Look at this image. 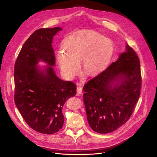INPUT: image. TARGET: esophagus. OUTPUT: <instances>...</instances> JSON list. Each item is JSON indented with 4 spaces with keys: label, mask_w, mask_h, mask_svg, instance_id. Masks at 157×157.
Wrapping results in <instances>:
<instances>
[{
    "label": "esophagus",
    "mask_w": 157,
    "mask_h": 157,
    "mask_svg": "<svg viewBox=\"0 0 157 157\" xmlns=\"http://www.w3.org/2000/svg\"><path fill=\"white\" fill-rule=\"evenodd\" d=\"M77 94L78 95H80L82 94V88L80 87V86H78L77 88Z\"/></svg>",
    "instance_id": "1"
}]
</instances>
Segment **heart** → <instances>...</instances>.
Segmentation results:
<instances>
[{"instance_id":"1","label":"heart","mask_w":157,"mask_h":157,"mask_svg":"<svg viewBox=\"0 0 157 157\" xmlns=\"http://www.w3.org/2000/svg\"><path fill=\"white\" fill-rule=\"evenodd\" d=\"M63 51L56 53V62L63 75L72 79L83 71L88 76H96L108 67L114 53L113 41L93 30H80L66 37Z\"/></svg>"}]
</instances>
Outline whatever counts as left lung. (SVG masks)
Listing matches in <instances>:
<instances>
[{"mask_svg": "<svg viewBox=\"0 0 157 157\" xmlns=\"http://www.w3.org/2000/svg\"><path fill=\"white\" fill-rule=\"evenodd\" d=\"M141 81L139 59L127 44L126 52L84 85L83 101L92 129L107 134L125 123L139 98Z\"/></svg>", "mask_w": 157, "mask_h": 157, "instance_id": "1", "label": "left lung"}]
</instances>
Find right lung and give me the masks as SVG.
Listing matches in <instances>:
<instances>
[{
	"instance_id": "right-lung-1",
	"label": "right lung",
	"mask_w": 157,
	"mask_h": 157,
	"mask_svg": "<svg viewBox=\"0 0 157 157\" xmlns=\"http://www.w3.org/2000/svg\"><path fill=\"white\" fill-rule=\"evenodd\" d=\"M60 27L36 30L23 45L14 65V103L27 124L38 132L52 134L62 128L63 106L76 94V85L55 74L53 36ZM43 61L48 66L40 70Z\"/></svg>"
}]
</instances>
